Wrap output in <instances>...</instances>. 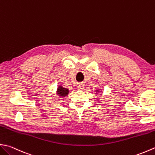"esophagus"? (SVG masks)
Masks as SVG:
<instances>
[{"label": "esophagus", "mask_w": 155, "mask_h": 155, "mask_svg": "<svg viewBox=\"0 0 155 155\" xmlns=\"http://www.w3.org/2000/svg\"><path fill=\"white\" fill-rule=\"evenodd\" d=\"M84 87V85L83 84H78L77 86L78 89H79V90H83Z\"/></svg>", "instance_id": "esophagus-1"}]
</instances>
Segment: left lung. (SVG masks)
I'll list each match as a JSON object with an SVG mask.
<instances>
[{
    "label": "left lung",
    "mask_w": 155,
    "mask_h": 155,
    "mask_svg": "<svg viewBox=\"0 0 155 155\" xmlns=\"http://www.w3.org/2000/svg\"><path fill=\"white\" fill-rule=\"evenodd\" d=\"M96 92H99V90H96Z\"/></svg>",
    "instance_id": "left-lung-1"
}]
</instances>
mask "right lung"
I'll return each instance as SVG.
<instances>
[{"mask_svg": "<svg viewBox=\"0 0 155 155\" xmlns=\"http://www.w3.org/2000/svg\"><path fill=\"white\" fill-rule=\"evenodd\" d=\"M57 95H58L60 97H66L68 95L69 93V90L66 88H64L62 86L60 85L58 86L57 89Z\"/></svg>", "mask_w": 155, "mask_h": 155, "instance_id": "right-lung-1", "label": "right lung"}]
</instances>
